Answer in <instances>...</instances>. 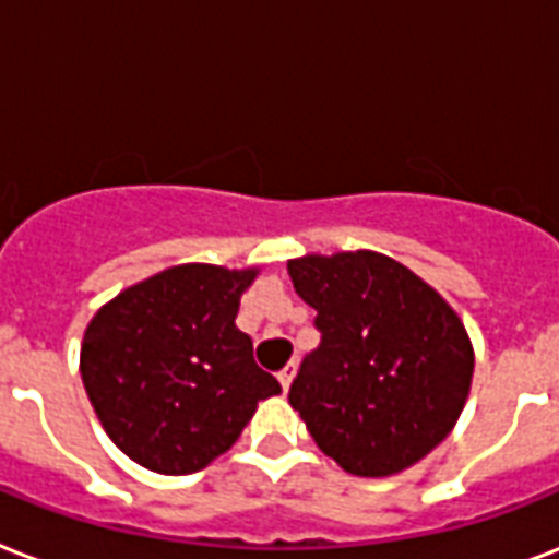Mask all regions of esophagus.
<instances>
[{
	"label": "esophagus",
	"mask_w": 559,
	"mask_h": 559,
	"mask_svg": "<svg viewBox=\"0 0 559 559\" xmlns=\"http://www.w3.org/2000/svg\"><path fill=\"white\" fill-rule=\"evenodd\" d=\"M294 373H297V365H285L283 370H280V373H276V379H280V384H283L285 391H288V384H292V379H294Z\"/></svg>",
	"instance_id": "obj_1"
}]
</instances>
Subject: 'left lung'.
I'll list each match as a JSON object with an SVG mask.
<instances>
[{
    "mask_svg": "<svg viewBox=\"0 0 559 559\" xmlns=\"http://www.w3.org/2000/svg\"><path fill=\"white\" fill-rule=\"evenodd\" d=\"M288 274L320 332L288 402L347 473L384 478L435 449L464 411L473 344L440 294L373 250L302 257Z\"/></svg>",
    "mask_w": 559,
    "mask_h": 559,
    "instance_id": "1",
    "label": "left lung"
}]
</instances>
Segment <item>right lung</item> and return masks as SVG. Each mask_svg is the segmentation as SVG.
Returning a JSON list of instances; mask_svg holds the SVG:
<instances>
[{
	"label": "right lung",
	"instance_id": "right-lung-1",
	"mask_svg": "<svg viewBox=\"0 0 559 559\" xmlns=\"http://www.w3.org/2000/svg\"><path fill=\"white\" fill-rule=\"evenodd\" d=\"M257 271L177 265L98 309L81 344V379L104 431L159 475L224 455L262 400L283 393L236 326Z\"/></svg>",
	"mask_w": 559,
	"mask_h": 559
}]
</instances>
